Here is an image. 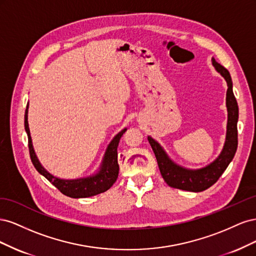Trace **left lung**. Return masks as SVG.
<instances>
[{
  "mask_svg": "<svg viewBox=\"0 0 256 256\" xmlns=\"http://www.w3.org/2000/svg\"><path fill=\"white\" fill-rule=\"evenodd\" d=\"M212 65L228 83L226 92V108H228V126L226 138L223 150L219 157L210 164L198 170L186 168L176 164L175 162L168 156V154L162 148L161 145L154 141L152 136H148V142L156 156L160 173L164 182L176 189L186 191L200 192L208 189L216 182L220 176L226 171L230 161L233 160L238 145V104L233 92V82L230 74L226 68H224L212 58Z\"/></svg>",
  "mask_w": 256,
  "mask_h": 256,
  "instance_id": "obj_1",
  "label": "left lung"
}]
</instances>
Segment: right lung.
Returning a JSON list of instances; mask_svg holds the SVG:
<instances>
[{
    "label": "right lung",
    "instance_id": "right-lung-1",
    "mask_svg": "<svg viewBox=\"0 0 256 256\" xmlns=\"http://www.w3.org/2000/svg\"><path fill=\"white\" fill-rule=\"evenodd\" d=\"M28 104L26 106L24 115V127L28 138V150L30 160H32L33 164L38 172L47 178L53 186H56L63 194L74 198H90L92 196H97L99 193H102L112 187L113 184L118 177L120 166L118 164V146L120 138L127 130L126 128L122 129L120 134H118L113 138V140L111 141V143L108 146V148L106 150L104 157L102 162V166H100L99 171L95 175L83 178H76V180H62V178L50 174L47 170L42 166L40 160H38L36 156L28 128Z\"/></svg>",
    "mask_w": 256,
    "mask_h": 256
}]
</instances>
